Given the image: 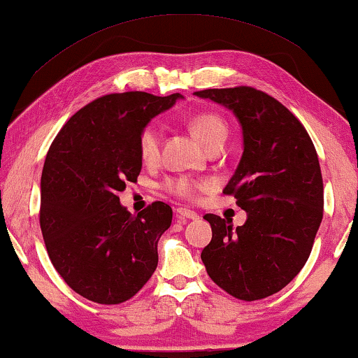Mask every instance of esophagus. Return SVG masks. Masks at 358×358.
I'll list each match as a JSON object with an SVG mask.
<instances>
[{
	"label": "esophagus",
	"instance_id": "obj_1",
	"mask_svg": "<svg viewBox=\"0 0 358 358\" xmlns=\"http://www.w3.org/2000/svg\"><path fill=\"white\" fill-rule=\"evenodd\" d=\"M176 217H178L179 220H197L199 215L194 210H189V208H178V212H176Z\"/></svg>",
	"mask_w": 358,
	"mask_h": 358
}]
</instances>
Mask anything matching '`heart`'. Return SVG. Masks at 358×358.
Masks as SVG:
<instances>
[{"mask_svg":"<svg viewBox=\"0 0 358 358\" xmlns=\"http://www.w3.org/2000/svg\"><path fill=\"white\" fill-rule=\"evenodd\" d=\"M190 129H192V133L196 134V138L202 143L206 150L213 145H219V143L224 145L227 133H229V128H227L224 120L212 113L194 117L190 120ZM138 150L143 161L146 162H152L159 155V129L155 124H148L146 128H143L138 139ZM169 189L180 197H192L197 190L202 189V184L190 179H176L173 182H169Z\"/></svg>","mask_w":358,"mask_h":358,"instance_id":"1","label":"heart"}]
</instances>
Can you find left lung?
<instances>
[{
	"mask_svg": "<svg viewBox=\"0 0 358 358\" xmlns=\"http://www.w3.org/2000/svg\"><path fill=\"white\" fill-rule=\"evenodd\" d=\"M196 95L225 106L238 120L243 155L224 194H234L247 212L240 227L203 215L212 240L202 250V263L212 281L235 298H268L301 271L322 222L317 152L299 120L263 92L235 87Z\"/></svg>",
	"mask_w": 358,
	"mask_h": 358,
	"instance_id": "obj_1",
	"label": "left lung"
}]
</instances>
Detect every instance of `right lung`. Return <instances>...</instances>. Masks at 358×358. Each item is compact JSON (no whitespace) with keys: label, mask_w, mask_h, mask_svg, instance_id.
Segmentation results:
<instances>
[{"label":"right lung","mask_w":358,"mask_h":358,"mask_svg":"<svg viewBox=\"0 0 358 358\" xmlns=\"http://www.w3.org/2000/svg\"><path fill=\"white\" fill-rule=\"evenodd\" d=\"M182 95L127 92L96 99L64 124L41 178V230L64 281L88 301L120 304L157 266V241L173 208L155 202L133 215L118 192L141 173L143 128Z\"/></svg>","instance_id":"1"}]
</instances>
